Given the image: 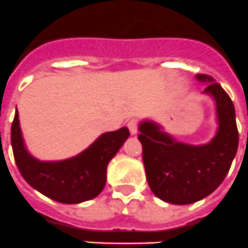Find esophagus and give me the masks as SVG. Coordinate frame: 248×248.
<instances>
[{
  "label": "esophagus",
  "mask_w": 248,
  "mask_h": 248,
  "mask_svg": "<svg viewBox=\"0 0 248 248\" xmlns=\"http://www.w3.org/2000/svg\"><path fill=\"white\" fill-rule=\"evenodd\" d=\"M128 128L131 135H135L138 133V122L135 119H131L128 122Z\"/></svg>",
  "instance_id": "obj_1"
}]
</instances>
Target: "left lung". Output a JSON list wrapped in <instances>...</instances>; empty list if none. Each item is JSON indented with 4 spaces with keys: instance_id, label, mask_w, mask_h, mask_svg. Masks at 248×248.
<instances>
[{
    "instance_id": "left-lung-1",
    "label": "left lung",
    "mask_w": 248,
    "mask_h": 248,
    "mask_svg": "<svg viewBox=\"0 0 248 248\" xmlns=\"http://www.w3.org/2000/svg\"><path fill=\"white\" fill-rule=\"evenodd\" d=\"M209 83L202 93L215 100L217 131L207 144L177 141L151 120L139 124L146 180L156 198L174 205H189L217 189L226 177L238 146L235 107L229 94L212 77L198 74Z\"/></svg>"
}]
</instances>
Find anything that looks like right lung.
<instances>
[{
    "mask_svg": "<svg viewBox=\"0 0 248 248\" xmlns=\"http://www.w3.org/2000/svg\"><path fill=\"white\" fill-rule=\"evenodd\" d=\"M129 135V129L123 126L119 130L102 134L76 156L41 161L26 148L17 110L11 126L15 161L23 179L37 191L62 203H80L97 198L104 189L109 161Z\"/></svg>",
    "mask_w": 248,
    "mask_h": 248,
    "instance_id": "obj_1",
    "label": "right lung"
}]
</instances>
